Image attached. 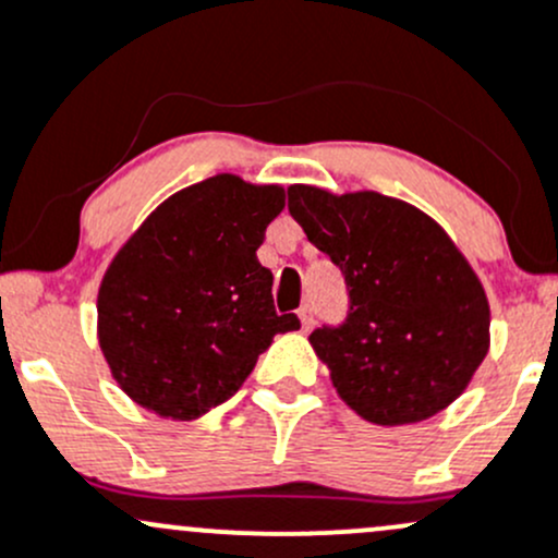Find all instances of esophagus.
Wrapping results in <instances>:
<instances>
[{"mask_svg": "<svg viewBox=\"0 0 558 558\" xmlns=\"http://www.w3.org/2000/svg\"><path fill=\"white\" fill-rule=\"evenodd\" d=\"M299 320H302V331H310V328H313V310L307 307V304H304L302 310H299Z\"/></svg>", "mask_w": 558, "mask_h": 558, "instance_id": "1", "label": "esophagus"}]
</instances>
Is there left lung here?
I'll return each instance as SVG.
<instances>
[{"instance_id": "obj_1", "label": "left lung", "mask_w": 558, "mask_h": 558, "mask_svg": "<svg viewBox=\"0 0 558 558\" xmlns=\"http://www.w3.org/2000/svg\"><path fill=\"white\" fill-rule=\"evenodd\" d=\"M289 210L348 280L344 326L310 333L339 398L387 427L454 403L489 353V299L447 230L372 190L291 184Z\"/></svg>"}]
</instances>
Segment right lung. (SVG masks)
<instances>
[{
	"mask_svg": "<svg viewBox=\"0 0 558 558\" xmlns=\"http://www.w3.org/2000/svg\"><path fill=\"white\" fill-rule=\"evenodd\" d=\"M286 208L280 184L216 173L151 210L98 286V348L120 390L162 420L190 422L232 398L272 344L278 315L256 259Z\"/></svg>",
	"mask_w": 558,
	"mask_h": 558,
	"instance_id": "obj_1",
	"label": "right lung"
}]
</instances>
